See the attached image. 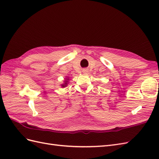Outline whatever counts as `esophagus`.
Segmentation results:
<instances>
[{
	"instance_id": "1",
	"label": "esophagus",
	"mask_w": 159,
	"mask_h": 159,
	"mask_svg": "<svg viewBox=\"0 0 159 159\" xmlns=\"http://www.w3.org/2000/svg\"><path fill=\"white\" fill-rule=\"evenodd\" d=\"M85 71H86V70H85ZM85 72H86V71H85Z\"/></svg>"
}]
</instances>
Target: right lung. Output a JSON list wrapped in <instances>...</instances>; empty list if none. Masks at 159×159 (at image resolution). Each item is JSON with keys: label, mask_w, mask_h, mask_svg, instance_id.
Wrapping results in <instances>:
<instances>
[{"label": "right lung", "mask_w": 159, "mask_h": 159, "mask_svg": "<svg viewBox=\"0 0 159 159\" xmlns=\"http://www.w3.org/2000/svg\"><path fill=\"white\" fill-rule=\"evenodd\" d=\"M68 80H69V78H66V80L64 81V84H61V87L62 88H64L66 87V86L68 85Z\"/></svg>", "instance_id": "1"}]
</instances>
